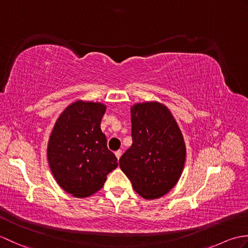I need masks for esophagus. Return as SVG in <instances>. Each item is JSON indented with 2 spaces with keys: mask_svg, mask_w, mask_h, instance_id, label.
I'll return each instance as SVG.
<instances>
[{
  "mask_svg": "<svg viewBox=\"0 0 248 248\" xmlns=\"http://www.w3.org/2000/svg\"><path fill=\"white\" fill-rule=\"evenodd\" d=\"M121 154H123V152H121V150H117V151H115V155H116V157H117L118 160H119V157L121 156Z\"/></svg>",
  "mask_w": 248,
  "mask_h": 248,
  "instance_id": "obj_1",
  "label": "esophagus"
}]
</instances>
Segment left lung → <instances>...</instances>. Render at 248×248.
Returning a JSON list of instances; mask_svg holds the SVG:
<instances>
[{"instance_id": "1", "label": "left lung", "mask_w": 248, "mask_h": 248, "mask_svg": "<svg viewBox=\"0 0 248 248\" xmlns=\"http://www.w3.org/2000/svg\"><path fill=\"white\" fill-rule=\"evenodd\" d=\"M131 124L133 143L119 166L141 197L159 198L182 173L186 155L182 133L170 109L159 102L135 104Z\"/></svg>"}]
</instances>
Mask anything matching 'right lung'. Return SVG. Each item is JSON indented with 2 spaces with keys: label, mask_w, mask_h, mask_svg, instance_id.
Returning <instances> with one entry per match:
<instances>
[{
  "label": "right lung",
  "mask_w": 248,
  "mask_h": 248,
  "mask_svg": "<svg viewBox=\"0 0 248 248\" xmlns=\"http://www.w3.org/2000/svg\"><path fill=\"white\" fill-rule=\"evenodd\" d=\"M104 113L101 103L77 101L62 113L50 136L51 171L62 189L78 198L99 191L118 166L100 128Z\"/></svg>",
  "instance_id": "obj_1"
}]
</instances>
